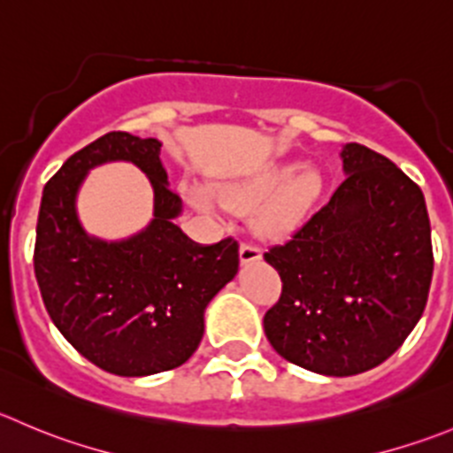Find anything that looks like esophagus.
Returning a JSON list of instances; mask_svg holds the SVG:
<instances>
[{
    "label": "esophagus",
    "mask_w": 453,
    "mask_h": 453,
    "mask_svg": "<svg viewBox=\"0 0 453 453\" xmlns=\"http://www.w3.org/2000/svg\"><path fill=\"white\" fill-rule=\"evenodd\" d=\"M261 258V248L254 241H243L241 243V263H257Z\"/></svg>",
    "instance_id": "34e87169"
}]
</instances>
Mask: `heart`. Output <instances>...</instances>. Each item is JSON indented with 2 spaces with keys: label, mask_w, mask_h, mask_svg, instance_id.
Listing matches in <instances>:
<instances>
[{
  "label": "heart",
  "mask_w": 453,
  "mask_h": 453,
  "mask_svg": "<svg viewBox=\"0 0 453 453\" xmlns=\"http://www.w3.org/2000/svg\"><path fill=\"white\" fill-rule=\"evenodd\" d=\"M323 192V174L316 168L296 170V164H274L241 183L219 188V196L230 205H254L258 226L267 232H289L305 219ZM208 203V199H203Z\"/></svg>",
  "instance_id": "b5f03b06"
}]
</instances>
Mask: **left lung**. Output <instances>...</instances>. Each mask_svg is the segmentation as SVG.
Returning a JSON list of instances; mask_svg holds the SVG:
<instances>
[{
	"mask_svg": "<svg viewBox=\"0 0 453 453\" xmlns=\"http://www.w3.org/2000/svg\"><path fill=\"white\" fill-rule=\"evenodd\" d=\"M341 157L348 177L332 199L263 254L283 283L263 316L267 341L325 376L388 361L423 316L434 272L423 190L361 143Z\"/></svg>",
	"mask_w": 453,
	"mask_h": 453,
	"instance_id": "left-lung-1",
	"label": "left lung"
}]
</instances>
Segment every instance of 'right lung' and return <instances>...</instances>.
<instances>
[{
	"label": "right lung",
	"mask_w": 453,
	"mask_h": 453,
	"mask_svg": "<svg viewBox=\"0 0 453 453\" xmlns=\"http://www.w3.org/2000/svg\"><path fill=\"white\" fill-rule=\"evenodd\" d=\"M161 143L108 133L74 152L46 183L37 219L35 276L64 338L92 365L150 376L183 365L203 338V311L239 270V241L192 243L173 223L181 199L168 186ZM133 160L156 190V219L128 242L90 240L73 196L90 167Z\"/></svg>",
	"instance_id": "1"
}]
</instances>
